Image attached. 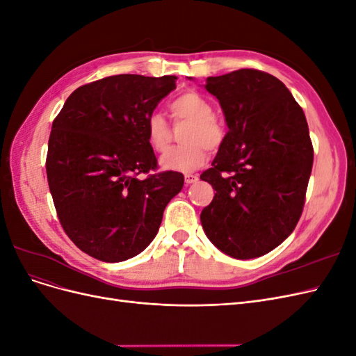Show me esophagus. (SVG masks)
I'll list each match as a JSON object with an SVG mask.
<instances>
[{"label":"esophagus","instance_id":"34e87169","mask_svg":"<svg viewBox=\"0 0 356 356\" xmlns=\"http://www.w3.org/2000/svg\"><path fill=\"white\" fill-rule=\"evenodd\" d=\"M184 179H186V184L190 186V184H195V182L199 179V177L197 175H193V174H187L184 177Z\"/></svg>","mask_w":356,"mask_h":356}]
</instances>
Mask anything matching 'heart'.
<instances>
[{
	"mask_svg": "<svg viewBox=\"0 0 356 356\" xmlns=\"http://www.w3.org/2000/svg\"><path fill=\"white\" fill-rule=\"evenodd\" d=\"M169 111L177 124L187 123L181 134L186 145L170 149L161 159V166L175 172H193L203 166L209 152H218L224 143L225 132L222 124L215 118L212 104L195 90L178 95L169 104ZM145 135L148 145L156 153H165L169 148L172 131L166 118L154 111L145 120Z\"/></svg>",
	"mask_w": 356,
	"mask_h": 356,
	"instance_id": "b5f03b06",
	"label": "heart"
}]
</instances>
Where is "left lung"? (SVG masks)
Wrapping results in <instances>:
<instances>
[{"label": "left lung", "mask_w": 356, "mask_h": 356, "mask_svg": "<svg viewBox=\"0 0 356 356\" xmlns=\"http://www.w3.org/2000/svg\"><path fill=\"white\" fill-rule=\"evenodd\" d=\"M229 132L200 179L217 191L200 213L220 251L239 260L261 257L293 233L303 212L314 145L303 110L285 84L243 68L207 79Z\"/></svg>", "instance_id": "8db88e82"}]
</instances>
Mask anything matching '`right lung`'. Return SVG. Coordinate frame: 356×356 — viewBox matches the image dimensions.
<instances>
[{
    "label": "right lung",
    "instance_id": "add662e5",
    "mask_svg": "<svg viewBox=\"0 0 356 356\" xmlns=\"http://www.w3.org/2000/svg\"><path fill=\"white\" fill-rule=\"evenodd\" d=\"M175 81L111 75L75 89L53 120L46 159L53 203L63 232L96 260L143 252L184 186L179 172H157L145 135L147 117Z\"/></svg>",
    "mask_w": 356,
    "mask_h": 356
}]
</instances>
